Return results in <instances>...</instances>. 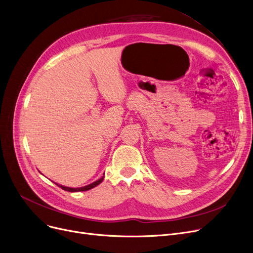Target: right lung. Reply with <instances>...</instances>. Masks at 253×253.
Listing matches in <instances>:
<instances>
[{
    "instance_id": "1",
    "label": "right lung",
    "mask_w": 253,
    "mask_h": 253,
    "mask_svg": "<svg viewBox=\"0 0 253 253\" xmlns=\"http://www.w3.org/2000/svg\"><path fill=\"white\" fill-rule=\"evenodd\" d=\"M103 178H104V177L100 178L99 180H97L96 182H94V183H92V184H90V185H86V186H84V187H81V188H70V187H65V186H62V185H59V184H57V185L59 186V187H61L63 190H65V191H69V192L86 191V190H90V189H92V188L96 187L97 185H99V184L103 181Z\"/></svg>"
}]
</instances>
